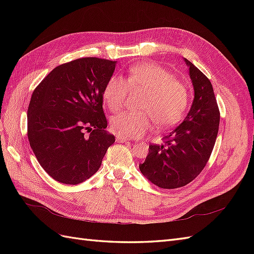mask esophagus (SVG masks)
I'll return each mask as SVG.
<instances>
[{
	"label": "esophagus",
	"mask_w": 254,
	"mask_h": 254,
	"mask_svg": "<svg viewBox=\"0 0 254 254\" xmlns=\"http://www.w3.org/2000/svg\"><path fill=\"white\" fill-rule=\"evenodd\" d=\"M127 141H128L127 137L123 136V135H121V134H118V135H117V142H120V143H124V142H127Z\"/></svg>",
	"instance_id": "1"
}]
</instances>
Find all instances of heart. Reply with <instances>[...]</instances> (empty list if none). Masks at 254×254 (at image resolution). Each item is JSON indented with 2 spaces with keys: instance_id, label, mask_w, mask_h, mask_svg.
Segmentation results:
<instances>
[{
  "instance_id": "heart-1",
  "label": "heart",
  "mask_w": 254,
  "mask_h": 254,
  "mask_svg": "<svg viewBox=\"0 0 254 254\" xmlns=\"http://www.w3.org/2000/svg\"><path fill=\"white\" fill-rule=\"evenodd\" d=\"M130 89L145 91L141 103L143 111H125L111 120L115 132L129 137H140L152 128L172 127L178 123L187 110L189 92L186 84L161 65L144 63L129 68L127 81L113 76L107 82L104 99L112 112L125 106Z\"/></svg>"
}]
</instances>
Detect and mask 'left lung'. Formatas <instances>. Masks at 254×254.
<instances>
[{"instance_id": "8db88e82", "label": "left lung", "mask_w": 254, "mask_h": 254, "mask_svg": "<svg viewBox=\"0 0 254 254\" xmlns=\"http://www.w3.org/2000/svg\"><path fill=\"white\" fill-rule=\"evenodd\" d=\"M190 66L195 97L181 124L150 144L141 173L161 189H178L193 181L209 161L218 133L220 112L210 79L184 58Z\"/></svg>"}]
</instances>
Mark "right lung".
I'll return each mask as SVG.
<instances>
[{"label":"right lung","instance_id":"1","mask_svg":"<svg viewBox=\"0 0 254 254\" xmlns=\"http://www.w3.org/2000/svg\"><path fill=\"white\" fill-rule=\"evenodd\" d=\"M115 61L86 57L58 65L34 90L27 135L38 162L53 179L78 184L101 167L114 143L106 131L103 94Z\"/></svg>","mask_w":254,"mask_h":254}]
</instances>
